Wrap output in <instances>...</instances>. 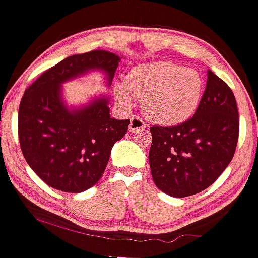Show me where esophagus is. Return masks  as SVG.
Returning <instances> with one entry per match:
<instances>
[{
  "label": "esophagus",
  "mask_w": 258,
  "mask_h": 258,
  "mask_svg": "<svg viewBox=\"0 0 258 258\" xmlns=\"http://www.w3.org/2000/svg\"><path fill=\"white\" fill-rule=\"evenodd\" d=\"M146 127H147V124L145 123V121L141 118V117L134 116L131 118V122H130V132H132V134H136V132L142 131V130H145Z\"/></svg>",
  "instance_id": "obj_1"
}]
</instances>
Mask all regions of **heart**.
<instances>
[{"label": "heart", "mask_w": 258, "mask_h": 258, "mask_svg": "<svg viewBox=\"0 0 258 258\" xmlns=\"http://www.w3.org/2000/svg\"><path fill=\"white\" fill-rule=\"evenodd\" d=\"M127 86L118 83L116 95L126 107L135 98L142 100V110L151 121L160 124H177L196 111L204 91V80L194 69L172 62H155L132 69Z\"/></svg>", "instance_id": "1"}]
</instances>
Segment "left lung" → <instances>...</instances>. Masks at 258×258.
Listing matches in <instances>:
<instances>
[{
  "label": "left lung",
  "instance_id": "8db88e82",
  "mask_svg": "<svg viewBox=\"0 0 258 258\" xmlns=\"http://www.w3.org/2000/svg\"><path fill=\"white\" fill-rule=\"evenodd\" d=\"M150 161L156 186L173 197L210 187L235 155L240 121L227 83L207 71L206 90L194 116L177 126H152Z\"/></svg>",
  "mask_w": 258,
  "mask_h": 258
}]
</instances>
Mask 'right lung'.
<instances>
[{"mask_svg":"<svg viewBox=\"0 0 258 258\" xmlns=\"http://www.w3.org/2000/svg\"><path fill=\"white\" fill-rule=\"evenodd\" d=\"M119 61L105 49L74 54L43 72L23 93L18 108L21 151L28 166L52 188L80 194L95 186L113 145L130 124V119L111 118L107 97L69 108L62 98V83L98 70L105 72L110 86Z\"/></svg>","mask_w":258,"mask_h":258,"instance_id":"obj_1","label":"right lung"}]
</instances>
